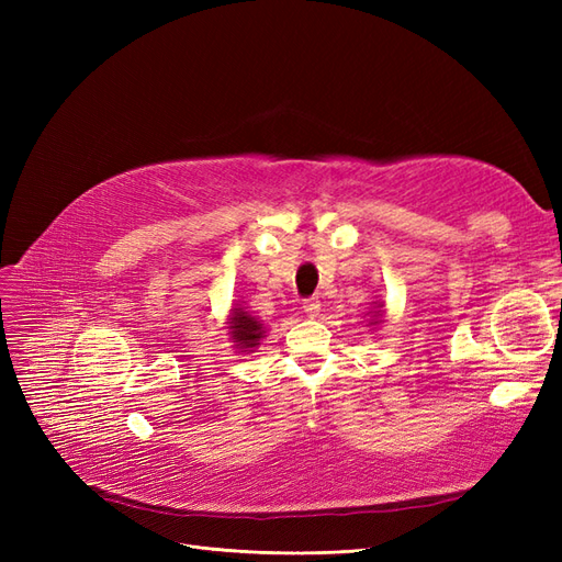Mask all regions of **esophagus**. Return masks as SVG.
I'll list each match as a JSON object with an SVG mask.
<instances>
[{
  "instance_id": "1",
  "label": "esophagus",
  "mask_w": 562,
  "mask_h": 562,
  "mask_svg": "<svg viewBox=\"0 0 562 562\" xmlns=\"http://www.w3.org/2000/svg\"><path fill=\"white\" fill-rule=\"evenodd\" d=\"M319 307H322V303H319L317 299L303 301V313H305L307 317H317V315H319Z\"/></svg>"
}]
</instances>
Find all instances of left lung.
I'll return each instance as SVG.
<instances>
[{"mask_svg":"<svg viewBox=\"0 0 562 562\" xmlns=\"http://www.w3.org/2000/svg\"><path fill=\"white\" fill-rule=\"evenodd\" d=\"M369 313H371V315H369V319H367V322H369L367 327H373V329H375L378 324L385 322V305H383V303H375L373 311H369Z\"/></svg>","mask_w":562,"mask_h":562,"instance_id":"8db88e82","label":"left lung"}]
</instances>
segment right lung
Here are the masks:
<instances>
[{
  "mask_svg": "<svg viewBox=\"0 0 562 562\" xmlns=\"http://www.w3.org/2000/svg\"><path fill=\"white\" fill-rule=\"evenodd\" d=\"M226 324H228L226 331L235 350L245 355L257 352V348L261 346V340L266 336V327L259 317L251 315L240 303H233Z\"/></svg>",
  "mask_w": 562,
  "mask_h": 562,
  "instance_id": "1",
  "label": "right lung"
}]
</instances>
